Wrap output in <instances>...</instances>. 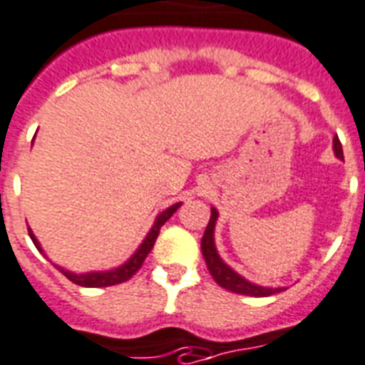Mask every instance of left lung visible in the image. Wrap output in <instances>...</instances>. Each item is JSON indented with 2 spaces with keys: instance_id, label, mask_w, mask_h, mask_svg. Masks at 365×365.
Here are the masks:
<instances>
[{
  "instance_id": "1",
  "label": "left lung",
  "mask_w": 365,
  "mask_h": 365,
  "mask_svg": "<svg viewBox=\"0 0 365 365\" xmlns=\"http://www.w3.org/2000/svg\"><path fill=\"white\" fill-rule=\"evenodd\" d=\"M334 153L336 157H342V143H340L339 138H334ZM215 220H217V212L212 208V215H210L208 227L204 231V237H202V255L206 259V264H208V270L222 288L230 289V292H235V294L243 295H252V297H267V295L278 294L282 292V288H260V286H255L251 282H247L245 278H241L237 272H233L225 262H223L220 257H217V251H215L214 245V227Z\"/></svg>"
}]
</instances>
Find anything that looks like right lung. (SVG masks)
<instances>
[{
  "label": "right lung",
  "instance_id": "add662e5",
  "mask_svg": "<svg viewBox=\"0 0 365 365\" xmlns=\"http://www.w3.org/2000/svg\"><path fill=\"white\" fill-rule=\"evenodd\" d=\"M179 206L180 204H175V206H171V208H167L165 212L159 214L157 222L153 223V227H151V231L148 233V237H145V241L142 243V247H140V249L135 251L134 257L128 260L126 264H122L120 268L110 270V272H91V274H81V276H77V274L73 272H68V270H63V268H60V272H62L68 280L77 284V286H83V288H106V286H114V284L128 282L135 272H138V270H140V268H142L143 260H145V257L150 255V251L153 249V245H155L159 230H161V227H163V223L167 222L175 212H177ZM29 235H31V239H33L34 247H36L38 251H42L41 245H38V241L34 239L33 231L31 230H29Z\"/></svg>",
  "mask_w": 365,
  "mask_h": 365
}]
</instances>
